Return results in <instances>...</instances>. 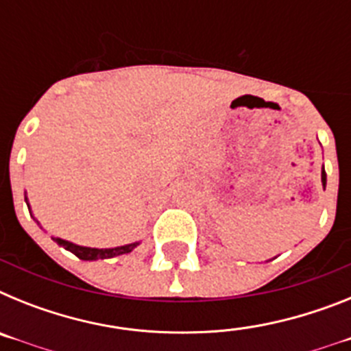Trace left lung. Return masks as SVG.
<instances>
[{"label": "left lung", "instance_id": "1", "mask_svg": "<svg viewBox=\"0 0 351 351\" xmlns=\"http://www.w3.org/2000/svg\"><path fill=\"white\" fill-rule=\"evenodd\" d=\"M322 184H324L325 190V184H327V173H325V170H322Z\"/></svg>", "mask_w": 351, "mask_h": 351}]
</instances>
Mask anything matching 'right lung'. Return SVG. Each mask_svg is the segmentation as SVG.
I'll list each match as a JSON object with an SVG mask.
<instances>
[{"instance_id":"right-lung-1","label":"right lung","mask_w":351,"mask_h":351,"mask_svg":"<svg viewBox=\"0 0 351 351\" xmlns=\"http://www.w3.org/2000/svg\"><path fill=\"white\" fill-rule=\"evenodd\" d=\"M24 200H26L27 204V209H31L29 207V202H27V197L26 193H24ZM31 214V210H29ZM36 221V219H35ZM38 223V221H36ZM40 225V223H38ZM56 241V243L60 244V246H63L64 250H68L70 253H73L75 256H79L80 260H107V258H114V256H119V255H125V253H130V251H133L135 247L138 246L141 243H132V244H125V246H117V247H88V246H79V244H73L70 243V241H64V239H60V237H52Z\"/></svg>"}]
</instances>
